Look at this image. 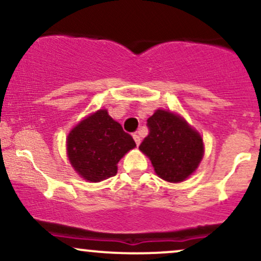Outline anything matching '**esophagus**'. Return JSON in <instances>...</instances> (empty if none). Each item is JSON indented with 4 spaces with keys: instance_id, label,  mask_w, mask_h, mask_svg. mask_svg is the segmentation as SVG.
<instances>
[{
    "instance_id": "1",
    "label": "esophagus",
    "mask_w": 261,
    "mask_h": 261,
    "mask_svg": "<svg viewBox=\"0 0 261 261\" xmlns=\"http://www.w3.org/2000/svg\"><path fill=\"white\" fill-rule=\"evenodd\" d=\"M133 137H134L135 142H136V145L139 146L140 143H141V137H140V135H139V134H134V135H133Z\"/></svg>"
}]
</instances>
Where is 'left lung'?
Instances as JSON below:
<instances>
[{"label":"left lung","mask_w":261,"mask_h":261,"mask_svg":"<svg viewBox=\"0 0 261 261\" xmlns=\"http://www.w3.org/2000/svg\"><path fill=\"white\" fill-rule=\"evenodd\" d=\"M148 135L140 149L164 180L179 182L199 166L203 154L201 136L175 114L157 110L147 120Z\"/></svg>","instance_id":"left-lung-1"}]
</instances>
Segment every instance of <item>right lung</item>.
Returning <instances> with one entry per match:
<instances>
[{
	"mask_svg": "<svg viewBox=\"0 0 261 261\" xmlns=\"http://www.w3.org/2000/svg\"><path fill=\"white\" fill-rule=\"evenodd\" d=\"M136 143L107 110H98L81 121L67 139V154L81 176L100 181L118 172V162Z\"/></svg>",
	"mask_w": 261,
	"mask_h": 261,
	"instance_id": "add662e5",
	"label": "right lung"
}]
</instances>
